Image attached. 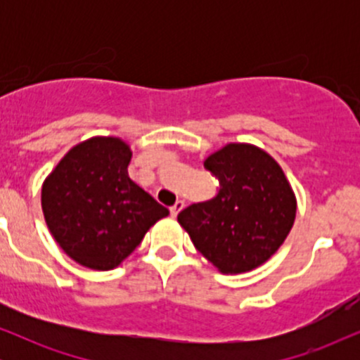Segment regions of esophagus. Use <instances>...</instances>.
<instances>
[{
	"instance_id": "34e87169",
	"label": "esophagus",
	"mask_w": 360,
	"mask_h": 360,
	"mask_svg": "<svg viewBox=\"0 0 360 360\" xmlns=\"http://www.w3.org/2000/svg\"><path fill=\"white\" fill-rule=\"evenodd\" d=\"M183 208H184V201H183V200H177L176 203L171 206V217L176 218L177 213H179Z\"/></svg>"
}]
</instances>
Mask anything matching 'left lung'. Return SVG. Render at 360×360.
<instances>
[{
	"label": "left lung",
	"mask_w": 360,
	"mask_h": 360,
	"mask_svg": "<svg viewBox=\"0 0 360 360\" xmlns=\"http://www.w3.org/2000/svg\"><path fill=\"white\" fill-rule=\"evenodd\" d=\"M218 179L217 196L177 214L198 250L223 274L249 272L286 240L296 196L283 169L252 143H226L205 160Z\"/></svg>",
	"instance_id": "obj_1"
}]
</instances>
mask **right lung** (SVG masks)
<instances>
[{"instance_id":"obj_1","label":"right lung","mask_w":360,"mask_h":360,"mask_svg":"<svg viewBox=\"0 0 360 360\" xmlns=\"http://www.w3.org/2000/svg\"><path fill=\"white\" fill-rule=\"evenodd\" d=\"M131 150L118 137L74 146L42 186L45 223L81 266L110 271L131 254L169 210L128 177Z\"/></svg>"}]
</instances>
